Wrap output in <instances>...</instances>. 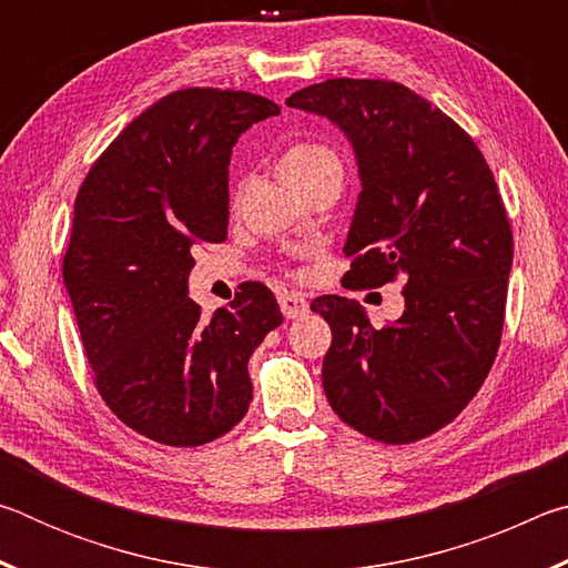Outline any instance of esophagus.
Returning <instances> with one entry per match:
<instances>
[{"label": "esophagus", "instance_id": "1", "mask_svg": "<svg viewBox=\"0 0 568 568\" xmlns=\"http://www.w3.org/2000/svg\"><path fill=\"white\" fill-rule=\"evenodd\" d=\"M277 303H281V311L287 321H295V318H303V315L311 311V305H307V301L303 295L297 293H281V297H277Z\"/></svg>", "mask_w": 568, "mask_h": 568}]
</instances>
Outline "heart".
Segmentation results:
<instances>
[{"label":"heart","instance_id":"obj_1","mask_svg":"<svg viewBox=\"0 0 568 568\" xmlns=\"http://www.w3.org/2000/svg\"><path fill=\"white\" fill-rule=\"evenodd\" d=\"M277 168H281V175L285 178V182H291L293 187H303L315 178L325 175V172L341 170V158L335 155V150L323 145V142L303 140L293 142V145L283 152Z\"/></svg>","mask_w":568,"mask_h":568}]
</instances>
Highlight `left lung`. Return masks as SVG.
Instances as JSON below:
<instances>
[{"label": "left lung", "instance_id": "8db88e82", "mask_svg": "<svg viewBox=\"0 0 568 568\" xmlns=\"http://www.w3.org/2000/svg\"><path fill=\"white\" fill-rule=\"evenodd\" d=\"M285 104L331 120L358 162L345 285L406 281V311L381 331L355 301L315 297L333 331L323 390L363 436L413 444L468 406L501 343L514 237L496 180L476 142L398 82L338 77Z\"/></svg>", "mask_w": 568, "mask_h": 568}]
</instances>
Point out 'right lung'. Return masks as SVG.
I'll return each instance as SVG.
<instances>
[{"instance_id":"add662e5","label":"right lung","mask_w":568,"mask_h":568,"mask_svg":"<svg viewBox=\"0 0 568 568\" xmlns=\"http://www.w3.org/2000/svg\"><path fill=\"white\" fill-rule=\"evenodd\" d=\"M281 114L261 94L178 90L132 120L74 200L64 285L110 410L165 446H203L253 400L247 361L283 323L273 293L245 283L210 321L187 297L200 243L227 235L230 155Z\"/></svg>"}]
</instances>
